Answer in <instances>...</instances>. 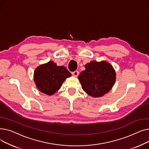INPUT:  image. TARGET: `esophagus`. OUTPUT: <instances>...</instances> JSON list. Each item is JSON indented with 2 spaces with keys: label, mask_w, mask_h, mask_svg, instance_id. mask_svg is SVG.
<instances>
[{
  "label": "esophagus",
  "mask_w": 149,
  "mask_h": 149,
  "mask_svg": "<svg viewBox=\"0 0 149 149\" xmlns=\"http://www.w3.org/2000/svg\"><path fill=\"white\" fill-rule=\"evenodd\" d=\"M72 74L74 76L77 77V76L79 75V71H77V70H75V71H74V72H72Z\"/></svg>",
  "instance_id": "1"
}]
</instances>
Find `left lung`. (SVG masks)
<instances>
[{
	"label": "left lung",
	"instance_id": "1",
	"mask_svg": "<svg viewBox=\"0 0 149 149\" xmlns=\"http://www.w3.org/2000/svg\"><path fill=\"white\" fill-rule=\"evenodd\" d=\"M79 76L83 89L93 97L103 96L113 86L116 74L112 66L106 61H92Z\"/></svg>",
	"mask_w": 149,
	"mask_h": 149
}]
</instances>
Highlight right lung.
<instances>
[{
  "label": "right lung",
  "instance_id": "1",
  "mask_svg": "<svg viewBox=\"0 0 149 149\" xmlns=\"http://www.w3.org/2000/svg\"><path fill=\"white\" fill-rule=\"evenodd\" d=\"M71 76L64 66H57L50 61L36 68L34 79L39 91L47 95H53L61 87L67 77Z\"/></svg>",
  "mask_w": 149,
  "mask_h": 149
}]
</instances>
